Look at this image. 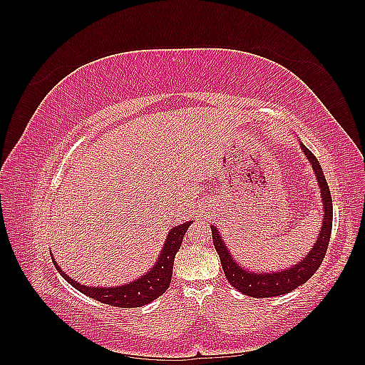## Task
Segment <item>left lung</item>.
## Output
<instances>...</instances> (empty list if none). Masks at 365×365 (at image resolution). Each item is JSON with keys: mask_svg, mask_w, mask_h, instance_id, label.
<instances>
[{"mask_svg": "<svg viewBox=\"0 0 365 365\" xmlns=\"http://www.w3.org/2000/svg\"><path fill=\"white\" fill-rule=\"evenodd\" d=\"M300 148L304 152L309 163L312 164L317 182L319 185V189H322V202H323L322 228H319V233L317 236L314 247L300 262H297L289 268L279 269V271H269V272L250 271L244 268V264H240L239 262L235 260L233 256H231V252L222 239V235L219 233V230L215 225H212L213 244L219 254L220 264H222L225 277L233 288H236L244 295L256 297V298H260V297L268 298V297L288 294L311 279L326 256L330 233H332V219H334L332 196H330V190L322 169V164H319V161L315 158L314 153L309 150L302 141H300Z\"/></svg>", "mask_w": 365, "mask_h": 365, "instance_id": "8db88e82", "label": "left lung"}]
</instances>
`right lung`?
<instances>
[{"instance_id": "add662e5", "label": "right lung", "mask_w": 365, "mask_h": 365, "mask_svg": "<svg viewBox=\"0 0 365 365\" xmlns=\"http://www.w3.org/2000/svg\"><path fill=\"white\" fill-rule=\"evenodd\" d=\"M193 224V220H187L184 224L170 228L168 239L164 240V247L160 252L158 260L155 264L140 279L129 282L121 286H113V288H103V286H86L77 283L71 277L65 274L56 260H53L54 267L58 268L59 274L67 280L73 288L81 291L82 294L94 298L97 302L105 304H111L117 307H140L145 306L153 300H157L160 295L168 291L172 280V269L175 256L181 248L182 237L185 231Z\"/></svg>"}]
</instances>
